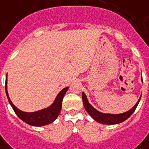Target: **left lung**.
Wrapping results in <instances>:
<instances>
[{
    "mask_svg": "<svg viewBox=\"0 0 149 149\" xmlns=\"http://www.w3.org/2000/svg\"><path fill=\"white\" fill-rule=\"evenodd\" d=\"M141 98V97H140ZM138 100V102L136 103V105L129 111H127L125 113H122V114H118V115H113V114H105V113H101L100 111L96 110L88 102L87 98L85 95V93H82V100H83V105L86 110L87 111V113L90 115L95 121L99 122L100 124H104V125H116V124H120L123 121L126 120L129 117H130L131 115L134 113V111L135 110L137 106L139 105V102L140 100Z\"/></svg>",
    "mask_w": 149,
    "mask_h": 149,
    "instance_id": "obj_1",
    "label": "left lung"
}]
</instances>
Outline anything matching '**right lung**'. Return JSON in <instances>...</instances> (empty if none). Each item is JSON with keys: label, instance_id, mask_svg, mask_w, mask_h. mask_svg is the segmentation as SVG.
Here are the masks:
<instances>
[{"label": "right lung", "instance_id": "add662e5", "mask_svg": "<svg viewBox=\"0 0 149 149\" xmlns=\"http://www.w3.org/2000/svg\"><path fill=\"white\" fill-rule=\"evenodd\" d=\"M6 83H7V75H6V92L8 100H9L10 104L11 105V107L13 108L15 113L24 122H25L26 124L33 126L46 125L53 123L57 119V117L58 116L59 113L61 111L63 99L68 89V87H65L61 91L59 92L58 95H57L54 103L48 108L39 110V111H36V112L28 113V112H24V111L19 110L17 107H15L13 105V103L11 102V100H10V97L8 95L7 85H6Z\"/></svg>", "mask_w": 149, "mask_h": 149}]
</instances>
